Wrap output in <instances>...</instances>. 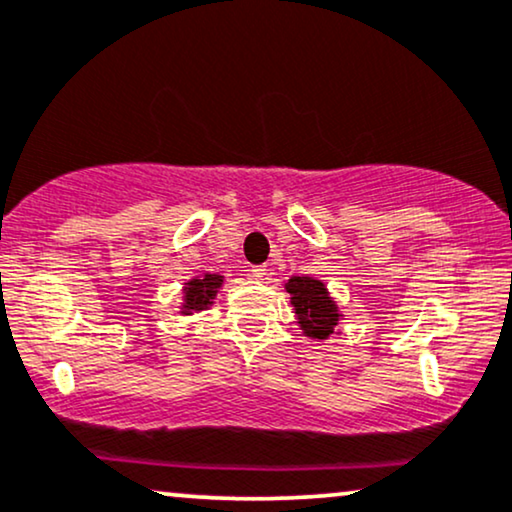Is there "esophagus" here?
I'll list each match as a JSON object with an SVG mask.
<instances>
[{
  "mask_svg": "<svg viewBox=\"0 0 512 512\" xmlns=\"http://www.w3.org/2000/svg\"><path fill=\"white\" fill-rule=\"evenodd\" d=\"M249 275H251V280H263V277H265V265H254Z\"/></svg>",
  "mask_w": 512,
  "mask_h": 512,
  "instance_id": "obj_1",
  "label": "esophagus"
}]
</instances>
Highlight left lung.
Returning <instances> with one entry per match:
<instances>
[{
	"mask_svg": "<svg viewBox=\"0 0 512 512\" xmlns=\"http://www.w3.org/2000/svg\"><path fill=\"white\" fill-rule=\"evenodd\" d=\"M284 289L291 296L296 322L301 327L303 336L315 338V341H327L334 334L338 322L343 320L341 310L334 298H331L327 284L315 277H291L284 282Z\"/></svg>",
	"mask_w": 512,
	"mask_h": 512,
	"instance_id": "1",
	"label": "left lung"
}]
</instances>
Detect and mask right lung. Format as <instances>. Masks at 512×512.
I'll return each mask as SVG.
<instances>
[{"mask_svg": "<svg viewBox=\"0 0 512 512\" xmlns=\"http://www.w3.org/2000/svg\"><path fill=\"white\" fill-rule=\"evenodd\" d=\"M223 287V275L218 272H204V275L192 277L190 282H185L183 287V305L181 315H192L207 310L218 294V289Z\"/></svg>", "mask_w": 512, "mask_h": 512, "instance_id": "add662e5", "label": "right lung"}]
</instances>
